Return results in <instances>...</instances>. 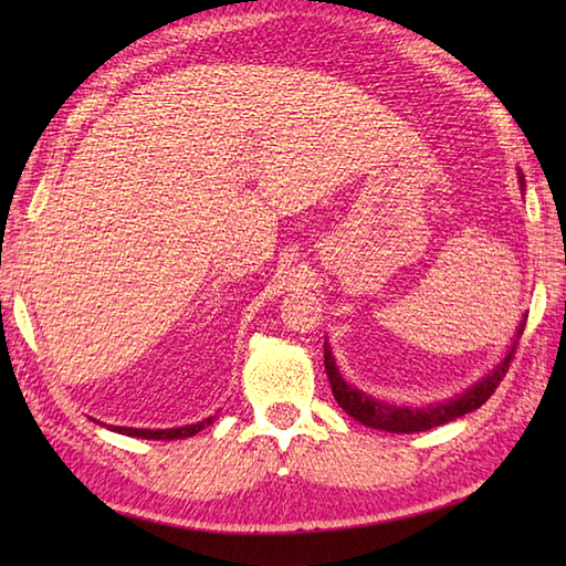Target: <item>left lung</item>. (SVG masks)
Here are the masks:
<instances>
[{"label":"left lung","instance_id":"obj_1","mask_svg":"<svg viewBox=\"0 0 566 566\" xmlns=\"http://www.w3.org/2000/svg\"><path fill=\"white\" fill-rule=\"evenodd\" d=\"M518 182L521 187H525V177L521 170H518ZM523 328H525V318L521 321L518 331H515V338H513V345L509 347V353L501 357V363L491 369L489 375L474 381L472 387L464 389L462 394L452 396V399L428 403V406H396L359 391L355 384H347L340 375L338 365H335L328 340L323 343V363H326V375H328L335 401H338V406L347 416H353L367 428H377L387 432H420V430H430V428L450 423V420L460 418L469 411H476L479 406L486 403L489 396L496 391L501 379L506 377L511 357L515 353V343H518V338L523 335Z\"/></svg>","mask_w":566,"mask_h":566}]
</instances>
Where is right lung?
<instances>
[{
	"instance_id": "right-lung-1",
	"label": "right lung",
	"mask_w": 566,
	"mask_h": 566,
	"mask_svg": "<svg viewBox=\"0 0 566 566\" xmlns=\"http://www.w3.org/2000/svg\"><path fill=\"white\" fill-rule=\"evenodd\" d=\"M216 420V416H209L199 420V423H191V426H182V428H158V430H150V428H126V426H106L114 432H122V436H130V438H146V440H179V438H191L197 436L199 430H203L207 426H211Z\"/></svg>"
}]
</instances>
